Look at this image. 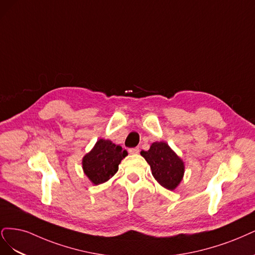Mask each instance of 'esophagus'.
Returning a JSON list of instances; mask_svg holds the SVG:
<instances>
[{
	"label": "esophagus",
	"instance_id": "1",
	"mask_svg": "<svg viewBox=\"0 0 255 255\" xmlns=\"http://www.w3.org/2000/svg\"><path fill=\"white\" fill-rule=\"evenodd\" d=\"M129 153L131 154H137L139 152V148H137V147H135V148H130L129 150Z\"/></svg>",
	"mask_w": 255,
	"mask_h": 255
}]
</instances>
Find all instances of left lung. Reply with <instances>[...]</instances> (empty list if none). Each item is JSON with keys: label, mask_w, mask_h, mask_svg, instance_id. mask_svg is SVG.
<instances>
[{"label": "left lung", "mask_w": 255, "mask_h": 255, "mask_svg": "<svg viewBox=\"0 0 255 255\" xmlns=\"http://www.w3.org/2000/svg\"><path fill=\"white\" fill-rule=\"evenodd\" d=\"M141 155L149 164L151 174L164 188L174 191L184 176V162L165 142H154L149 150L141 151Z\"/></svg>", "instance_id": "1"}]
</instances>
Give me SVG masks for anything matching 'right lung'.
Masks as SVG:
<instances>
[{"instance_id":"1","label":"right lung","mask_w":255,"mask_h":255,"mask_svg":"<svg viewBox=\"0 0 255 255\" xmlns=\"http://www.w3.org/2000/svg\"><path fill=\"white\" fill-rule=\"evenodd\" d=\"M127 154L120 145L100 138L83 158V170L93 184L105 183L117 174L119 164Z\"/></svg>"}]
</instances>
